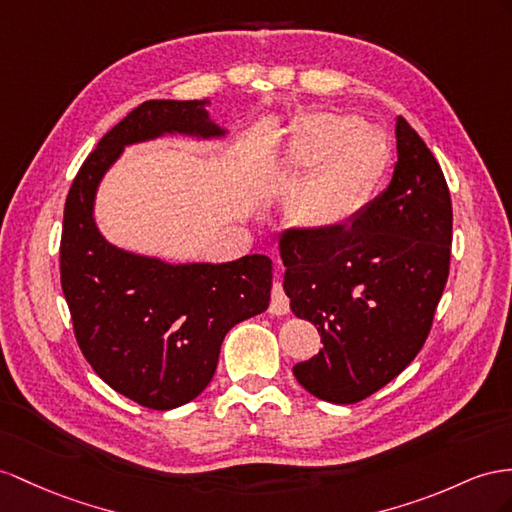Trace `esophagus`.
Wrapping results in <instances>:
<instances>
[{
    "label": "esophagus",
    "mask_w": 512,
    "mask_h": 512,
    "mask_svg": "<svg viewBox=\"0 0 512 512\" xmlns=\"http://www.w3.org/2000/svg\"><path fill=\"white\" fill-rule=\"evenodd\" d=\"M268 311L274 313V316H285V313L290 311V298L285 296L281 283H274L272 285V298H270Z\"/></svg>",
    "instance_id": "1"
}]
</instances>
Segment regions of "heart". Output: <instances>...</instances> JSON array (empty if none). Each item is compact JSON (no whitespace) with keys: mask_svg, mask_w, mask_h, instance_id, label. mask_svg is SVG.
<instances>
[{"mask_svg":"<svg viewBox=\"0 0 512 512\" xmlns=\"http://www.w3.org/2000/svg\"><path fill=\"white\" fill-rule=\"evenodd\" d=\"M294 160L318 166L303 190L305 214L335 222L355 214L368 199L387 160L385 138L359 116L318 114L294 140Z\"/></svg>","mask_w":512,"mask_h":512,"instance_id":"heart-1","label":"heart"}]
</instances>
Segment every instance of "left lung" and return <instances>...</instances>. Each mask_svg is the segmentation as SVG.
I'll use <instances>...</instances> for the list:
<instances>
[{
  "mask_svg": "<svg viewBox=\"0 0 512 512\" xmlns=\"http://www.w3.org/2000/svg\"><path fill=\"white\" fill-rule=\"evenodd\" d=\"M389 186L348 225L281 235L283 290L324 348L294 365L311 396L355 404L422 350L450 272L452 201L441 166L402 116Z\"/></svg>",
  "mask_w": 512,
  "mask_h": 512,
  "instance_id": "1",
  "label": "left lung"
}]
</instances>
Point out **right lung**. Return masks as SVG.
Instances as JSON below:
<instances>
[{"label":"right lung","instance_id":"right-lung-1","mask_svg":"<svg viewBox=\"0 0 512 512\" xmlns=\"http://www.w3.org/2000/svg\"><path fill=\"white\" fill-rule=\"evenodd\" d=\"M207 106L209 99L140 103L86 157L64 203L60 281L77 344L101 381L155 411L199 396L214 378L225 335L270 303L266 255L170 264L125 251L97 227V190L125 147L164 136L229 134Z\"/></svg>","mask_w":512,"mask_h":512}]
</instances>
